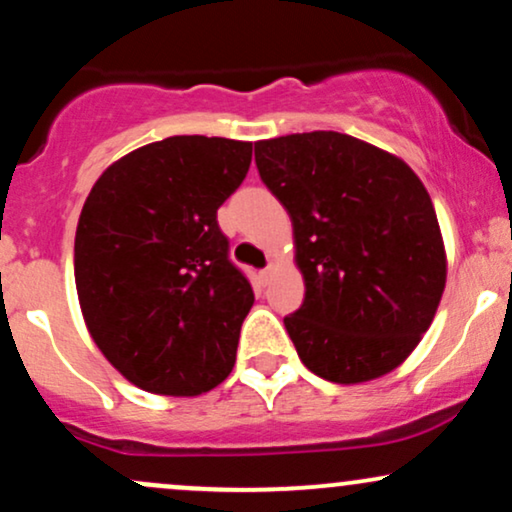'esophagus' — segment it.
Returning a JSON list of instances; mask_svg holds the SVG:
<instances>
[{
	"mask_svg": "<svg viewBox=\"0 0 512 512\" xmlns=\"http://www.w3.org/2000/svg\"><path fill=\"white\" fill-rule=\"evenodd\" d=\"M272 274H274V264L269 262L267 267L260 269V284H262V286H267L269 281H272Z\"/></svg>",
	"mask_w": 512,
	"mask_h": 512,
	"instance_id": "esophagus-1",
	"label": "esophagus"
}]
</instances>
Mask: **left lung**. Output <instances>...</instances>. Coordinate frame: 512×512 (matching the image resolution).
I'll use <instances>...</instances> for the list:
<instances>
[{
	"mask_svg": "<svg viewBox=\"0 0 512 512\" xmlns=\"http://www.w3.org/2000/svg\"><path fill=\"white\" fill-rule=\"evenodd\" d=\"M255 163L293 223L305 298L284 325L305 368L342 385L390 373L431 327L445 289L424 182L339 132L257 142Z\"/></svg>",
	"mask_w": 512,
	"mask_h": 512,
	"instance_id": "left-lung-1",
	"label": "left lung"
}]
</instances>
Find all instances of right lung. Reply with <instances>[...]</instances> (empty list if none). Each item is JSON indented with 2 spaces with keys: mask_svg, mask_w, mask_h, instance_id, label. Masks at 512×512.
<instances>
[{
  "mask_svg": "<svg viewBox=\"0 0 512 512\" xmlns=\"http://www.w3.org/2000/svg\"><path fill=\"white\" fill-rule=\"evenodd\" d=\"M252 144L168 137L115 161L93 185L74 276L93 342L154 395L192 397L228 378L255 303L216 211L248 175Z\"/></svg>",
  "mask_w": 512,
  "mask_h": 512,
  "instance_id": "obj_1",
  "label": "right lung"
}]
</instances>
